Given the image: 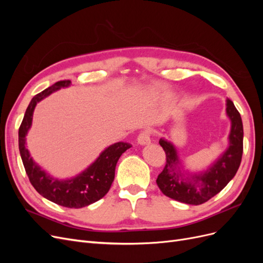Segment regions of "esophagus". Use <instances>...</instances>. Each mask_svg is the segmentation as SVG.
Segmentation results:
<instances>
[{"instance_id":"esophagus-1","label":"esophagus","mask_w":263,"mask_h":263,"mask_svg":"<svg viewBox=\"0 0 263 263\" xmlns=\"http://www.w3.org/2000/svg\"><path fill=\"white\" fill-rule=\"evenodd\" d=\"M137 141L139 145H149L150 141H151V138H150V132L148 129H145L142 130L137 137Z\"/></svg>"}]
</instances>
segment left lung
<instances>
[{"label":"left lung","mask_w":263,"mask_h":263,"mask_svg":"<svg viewBox=\"0 0 263 263\" xmlns=\"http://www.w3.org/2000/svg\"><path fill=\"white\" fill-rule=\"evenodd\" d=\"M226 113L232 122L229 147L201 174L185 177L179 166L177 149L168 140H159L165 153L166 162L157 178V184L164 195L181 203L200 205L219 193L235 177L242 157L243 127L239 112L229 99L226 100Z\"/></svg>","instance_id":"8db88e82"}]
</instances>
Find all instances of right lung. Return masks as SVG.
<instances>
[{
	"label": "right lung",
	"instance_id": "right-lung-1",
	"mask_svg": "<svg viewBox=\"0 0 263 263\" xmlns=\"http://www.w3.org/2000/svg\"><path fill=\"white\" fill-rule=\"evenodd\" d=\"M70 84V80L58 81L31 99L18 129V148L28 179L39 194L63 208L81 209L101 200L108 192L114 181L118 159L132 145L123 141L110 145L89 168L69 180L53 179L42 170L41 166L35 163L33 158L30 157L25 146L26 135L33 121L34 109L38 102L48 97L52 92L61 87H67Z\"/></svg>",
	"mask_w": 263,
	"mask_h": 263
}]
</instances>
